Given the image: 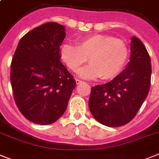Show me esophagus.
<instances>
[{
	"label": "esophagus",
	"mask_w": 159,
	"mask_h": 159,
	"mask_svg": "<svg viewBox=\"0 0 159 159\" xmlns=\"http://www.w3.org/2000/svg\"><path fill=\"white\" fill-rule=\"evenodd\" d=\"M84 81L80 80H79V79H76V84H81V83H83Z\"/></svg>",
	"instance_id": "obj_1"
}]
</instances>
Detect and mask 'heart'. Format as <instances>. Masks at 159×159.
Masks as SVG:
<instances>
[{
  "label": "heart",
  "instance_id": "b5f03b06",
  "mask_svg": "<svg viewBox=\"0 0 159 159\" xmlns=\"http://www.w3.org/2000/svg\"><path fill=\"white\" fill-rule=\"evenodd\" d=\"M60 55L73 72L79 71L89 58L90 64L80 72L82 78L108 80L123 68L128 59L129 49L121 39L111 35L95 34L80 39L77 46L64 44Z\"/></svg>",
  "mask_w": 159,
  "mask_h": 159
}]
</instances>
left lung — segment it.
<instances>
[{"mask_svg": "<svg viewBox=\"0 0 159 159\" xmlns=\"http://www.w3.org/2000/svg\"><path fill=\"white\" fill-rule=\"evenodd\" d=\"M129 64L110 82L91 89L89 105L100 124L119 127L132 120L149 93L151 79L150 57L140 39H131Z\"/></svg>", "mask_w": 159, "mask_h": 159, "instance_id": "8db88e82", "label": "left lung"}]
</instances>
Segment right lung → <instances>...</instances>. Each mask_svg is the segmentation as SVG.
Here are the masks:
<instances>
[{
    "mask_svg": "<svg viewBox=\"0 0 159 159\" xmlns=\"http://www.w3.org/2000/svg\"><path fill=\"white\" fill-rule=\"evenodd\" d=\"M64 26L47 22L19 41L11 62L13 98L21 114L50 125L64 113L76 82L60 61Z\"/></svg>",
    "mask_w": 159,
    "mask_h": 159,
    "instance_id": "obj_1",
    "label": "right lung"
}]
</instances>
